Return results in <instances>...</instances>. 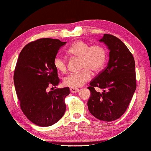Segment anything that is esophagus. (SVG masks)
I'll use <instances>...</instances> for the list:
<instances>
[{"instance_id":"esophagus-1","label":"esophagus","mask_w":151,"mask_h":151,"mask_svg":"<svg viewBox=\"0 0 151 151\" xmlns=\"http://www.w3.org/2000/svg\"><path fill=\"white\" fill-rule=\"evenodd\" d=\"M70 92H71L72 93H79L80 90L78 89H76V88H71L70 89Z\"/></svg>"}]
</instances>
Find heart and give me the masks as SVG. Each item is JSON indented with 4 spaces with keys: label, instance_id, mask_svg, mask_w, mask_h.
<instances>
[{
    "label": "heart",
    "instance_id": "obj_1",
    "mask_svg": "<svg viewBox=\"0 0 151 151\" xmlns=\"http://www.w3.org/2000/svg\"><path fill=\"white\" fill-rule=\"evenodd\" d=\"M70 55L81 59V69L77 73H73L65 77L63 85L72 88H80L84 86L91 78V72L101 71L107 60L106 50L101 45L90 46L83 41H76L67 50ZM53 64L56 69L60 73L67 71V62L62 57L56 56Z\"/></svg>",
    "mask_w": 151,
    "mask_h": 151
}]
</instances>
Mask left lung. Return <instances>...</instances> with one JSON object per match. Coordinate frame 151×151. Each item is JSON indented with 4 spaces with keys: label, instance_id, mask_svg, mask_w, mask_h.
I'll list each match as a JSON object with an SVG mask.
<instances>
[{
    "label": "left lung",
    "instance_id": "8db88e82",
    "mask_svg": "<svg viewBox=\"0 0 151 151\" xmlns=\"http://www.w3.org/2000/svg\"><path fill=\"white\" fill-rule=\"evenodd\" d=\"M99 42L109 50V61L107 67L91 81L88 106L98 119L111 122L125 113L135 93V63L129 48L116 36L104 34ZM94 87L101 88L103 92H97Z\"/></svg>",
    "mask_w": 151,
    "mask_h": 151
}]
</instances>
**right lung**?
Instances as JSON below:
<instances>
[{
  "instance_id": "right-lung-1",
  "label": "right lung",
  "mask_w": 151,
  "mask_h": 151,
  "mask_svg": "<svg viewBox=\"0 0 151 151\" xmlns=\"http://www.w3.org/2000/svg\"><path fill=\"white\" fill-rule=\"evenodd\" d=\"M67 42L52 38L39 39L21 50L14 73V83L22 112L35 125L51 126L64 115V99L69 88L47 91L59 79L53 64L58 51Z\"/></svg>"
}]
</instances>
